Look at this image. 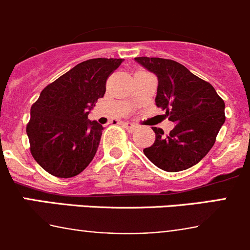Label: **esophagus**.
Returning <instances> with one entry per match:
<instances>
[{"mask_svg":"<svg viewBox=\"0 0 250 250\" xmlns=\"http://www.w3.org/2000/svg\"><path fill=\"white\" fill-rule=\"evenodd\" d=\"M122 125H123V127H125V129H127L129 133H134L135 130H137V128H138L137 125H134V123H130V122H123Z\"/></svg>","mask_w":250,"mask_h":250,"instance_id":"obj_1","label":"esophagus"}]
</instances>
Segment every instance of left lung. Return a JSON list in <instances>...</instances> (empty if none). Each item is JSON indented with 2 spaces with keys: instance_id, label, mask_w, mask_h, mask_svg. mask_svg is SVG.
Returning a JSON list of instances; mask_svg holds the SVG:
<instances>
[{
  "instance_id": "8db88e82",
  "label": "left lung",
  "mask_w": 250,
  "mask_h": 250,
  "mask_svg": "<svg viewBox=\"0 0 250 250\" xmlns=\"http://www.w3.org/2000/svg\"><path fill=\"white\" fill-rule=\"evenodd\" d=\"M135 62L157 76L156 105L175 123L168 135L152 127L156 140L144 148L145 156L166 172H180L197 165L213 147L225 122L224 100L210 83L174 60L139 57Z\"/></svg>"
}]
</instances>
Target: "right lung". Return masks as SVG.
Masks as SVG:
<instances>
[{
  "label": "right lung",
  "instance_id": "obj_1",
  "mask_svg": "<svg viewBox=\"0 0 250 250\" xmlns=\"http://www.w3.org/2000/svg\"><path fill=\"white\" fill-rule=\"evenodd\" d=\"M121 62L85 60L42 90L31 106L26 134L32 157L46 172L72 178L92 162L104 128L88 120V113L104 97L107 77Z\"/></svg>",
  "mask_w": 250,
  "mask_h": 250
}]
</instances>
